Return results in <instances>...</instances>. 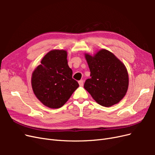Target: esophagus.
Wrapping results in <instances>:
<instances>
[{
    "label": "esophagus",
    "instance_id": "obj_1",
    "mask_svg": "<svg viewBox=\"0 0 155 155\" xmlns=\"http://www.w3.org/2000/svg\"><path fill=\"white\" fill-rule=\"evenodd\" d=\"M78 83H79V85H80V86H83V84H84V83H83V80L79 81H78Z\"/></svg>",
    "mask_w": 155,
    "mask_h": 155
}]
</instances>
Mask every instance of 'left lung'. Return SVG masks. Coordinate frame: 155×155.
Returning <instances> with one entry per match:
<instances>
[{"mask_svg":"<svg viewBox=\"0 0 155 155\" xmlns=\"http://www.w3.org/2000/svg\"><path fill=\"white\" fill-rule=\"evenodd\" d=\"M91 71L84 88L98 104L110 107L122 100L127 91L129 76L125 65L110 51L102 49L94 55L85 54Z\"/></svg>","mask_w":155,"mask_h":155,"instance_id":"obj_1","label":"left lung"}]
</instances>
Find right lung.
<instances>
[{"label": "right lung", "instance_id": "1", "mask_svg": "<svg viewBox=\"0 0 155 155\" xmlns=\"http://www.w3.org/2000/svg\"><path fill=\"white\" fill-rule=\"evenodd\" d=\"M67 58V51L51 50L32 74L35 95L42 104L52 109L61 107L79 87L72 78Z\"/></svg>", "mask_w": 155, "mask_h": 155}]
</instances>
